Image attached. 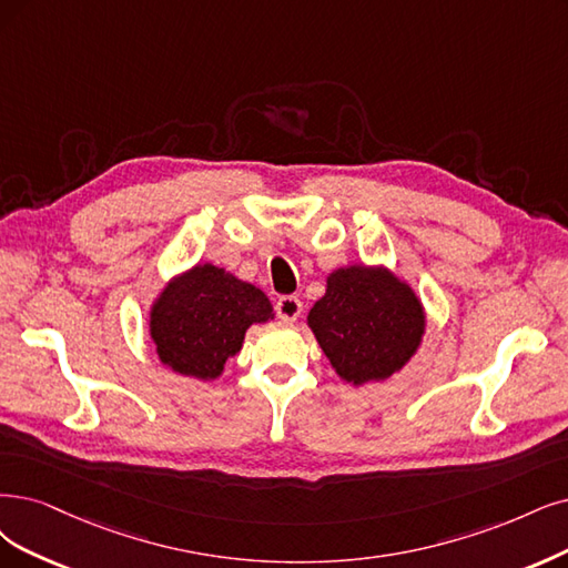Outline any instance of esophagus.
Wrapping results in <instances>:
<instances>
[{
	"instance_id": "obj_1",
	"label": "esophagus",
	"mask_w": 568,
	"mask_h": 568,
	"mask_svg": "<svg viewBox=\"0 0 568 568\" xmlns=\"http://www.w3.org/2000/svg\"><path fill=\"white\" fill-rule=\"evenodd\" d=\"M276 313H278V318L283 321V323H295L300 316H302V302H300V297H295V295H283L278 302H276Z\"/></svg>"
}]
</instances>
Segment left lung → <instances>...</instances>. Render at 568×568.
I'll use <instances>...</instances> for the list:
<instances>
[{"instance_id":"left-lung-1","label":"left lung","mask_w":568,"mask_h":568,"mask_svg":"<svg viewBox=\"0 0 568 568\" xmlns=\"http://www.w3.org/2000/svg\"><path fill=\"white\" fill-rule=\"evenodd\" d=\"M306 321L334 372L353 386L400 372L426 332L416 292L393 271L365 264L332 271Z\"/></svg>"}]
</instances>
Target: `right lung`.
<instances>
[{
	"label": "right lung",
	"instance_id": "1",
	"mask_svg": "<svg viewBox=\"0 0 568 568\" xmlns=\"http://www.w3.org/2000/svg\"><path fill=\"white\" fill-rule=\"evenodd\" d=\"M273 321L264 292L213 264L168 283L150 311L159 361L175 374L213 382L241 351L250 325Z\"/></svg>",
	"mask_w": 568,
	"mask_h": 568
}]
</instances>
